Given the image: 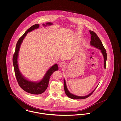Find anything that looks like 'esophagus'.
<instances>
[{
  "label": "esophagus",
  "instance_id": "obj_1",
  "mask_svg": "<svg viewBox=\"0 0 121 121\" xmlns=\"http://www.w3.org/2000/svg\"><path fill=\"white\" fill-rule=\"evenodd\" d=\"M59 66L61 68H65V66H66V64L64 63V62H61L60 63H59Z\"/></svg>",
  "mask_w": 121,
  "mask_h": 121
}]
</instances>
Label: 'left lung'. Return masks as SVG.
Wrapping results in <instances>:
<instances>
[{
  "label": "left lung",
  "instance_id": "obj_1",
  "mask_svg": "<svg viewBox=\"0 0 121 121\" xmlns=\"http://www.w3.org/2000/svg\"><path fill=\"white\" fill-rule=\"evenodd\" d=\"M89 32H90V33L91 35L90 45L91 46H93V47L97 48L101 50V52L103 54V55L104 56V69H106V61L107 59V54L106 52V50L105 48H104V46H103L101 41L100 40V39L98 37V35H96V34L95 33H94L93 31H92L91 30H90ZM97 86L94 89V90L92 91V92H91L90 93H89L88 95H87L86 96H78L75 95L72 93H71L70 92H69V91L68 90V89L67 88L65 80L64 79V91H65V93L68 97H69L70 98H72V99H85V98H88V97H89L90 95H92V93L94 92V91L96 89Z\"/></svg>",
  "mask_w": 121,
  "mask_h": 121
}]
</instances>
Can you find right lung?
Wrapping results in <instances>:
<instances>
[{"label":"right lung","instance_id":"right-lung-1","mask_svg":"<svg viewBox=\"0 0 121 121\" xmlns=\"http://www.w3.org/2000/svg\"><path fill=\"white\" fill-rule=\"evenodd\" d=\"M52 24V23H47L46 25L44 24H43V26H46L47 25H50ZM39 28V24H36L33 25L24 33L22 37L19 39L16 45L15 51L13 54V63L15 75L18 85L25 92L35 95L40 94L45 92L48 85V82L50 76L54 72L58 70L57 64H54L48 70L43 78L39 82H34L27 80L22 75L19 70L17 63V58L21 44L27 33Z\"/></svg>","mask_w":121,"mask_h":121}]
</instances>
